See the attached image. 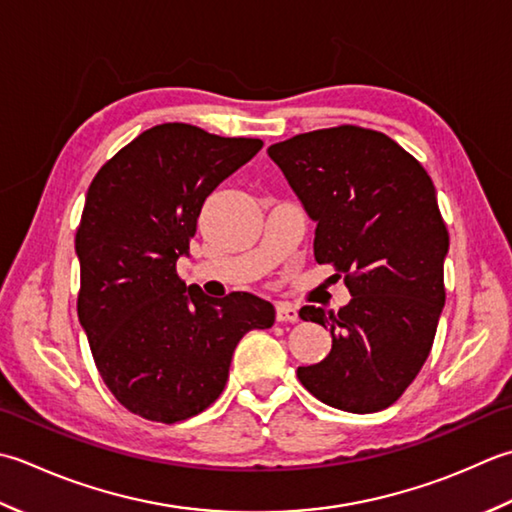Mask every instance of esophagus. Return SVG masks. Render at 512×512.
<instances>
[{
    "instance_id": "1",
    "label": "esophagus",
    "mask_w": 512,
    "mask_h": 512,
    "mask_svg": "<svg viewBox=\"0 0 512 512\" xmlns=\"http://www.w3.org/2000/svg\"><path fill=\"white\" fill-rule=\"evenodd\" d=\"M276 320L278 322H296L298 320V307L291 302H278L276 305Z\"/></svg>"
}]
</instances>
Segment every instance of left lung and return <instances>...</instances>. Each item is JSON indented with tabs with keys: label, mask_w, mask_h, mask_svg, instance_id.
Instances as JSON below:
<instances>
[{
	"label": "left lung",
	"mask_w": 512,
	"mask_h": 512,
	"mask_svg": "<svg viewBox=\"0 0 512 512\" xmlns=\"http://www.w3.org/2000/svg\"><path fill=\"white\" fill-rule=\"evenodd\" d=\"M267 154L316 221V260L351 294L338 314L300 309L333 344L322 362L298 367V380L333 409H387L429 358L446 300L448 232L431 176L360 125L296 134Z\"/></svg>",
	"instance_id": "1"
}]
</instances>
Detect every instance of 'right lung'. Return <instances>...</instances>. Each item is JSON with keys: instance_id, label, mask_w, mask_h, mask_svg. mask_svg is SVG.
I'll return each instance as SVG.
<instances>
[{"instance_id": "obj_1", "label": "right lung", "mask_w": 512, "mask_h": 512, "mask_svg": "<svg viewBox=\"0 0 512 512\" xmlns=\"http://www.w3.org/2000/svg\"><path fill=\"white\" fill-rule=\"evenodd\" d=\"M260 148L187 123L154 125L88 187L77 314L106 387L145 420L205 411L225 389L236 344L274 325L271 302L247 291L207 298L176 274L205 198Z\"/></svg>"}]
</instances>
